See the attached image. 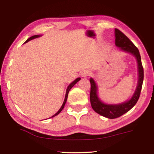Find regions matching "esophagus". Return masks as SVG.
<instances>
[{"label": "esophagus", "instance_id": "1", "mask_svg": "<svg viewBox=\"0 0 154 154\" xmlns=\"http://www.w3.org/2000/svg\"><path fill=\"white\" fill-rule=\"evenodd\" d=\"M90 74V71H88V70H85L82 72L81 75L83 77H86V76H88V75H89Z\"/></svg>", "mask_w": 154, "mask_h": 154}]
</instances>
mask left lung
Here are the masks:
<instances>
[{
    "label": "left lung",
    "mask_w": 154,
    "mask_h": 154,
    "mask_svg": "<svg viewBox=\"0 0 154 154\" xmlns=\"http://www.w3.org/2000/svg\"><path fill=\"white\" fill-rule=\"evenodd\" d=\"M115 44L120 50L132 54L135 57L138 66V83L135 92L130 100L119 104H107L102 102L97 95V86L93 79H90V103L92 108L96 113L110 119H116L130 111L140 98L144 80V69L142 64L141 56L139 50L133 43L119 29H115Z\"/></svg>",
    "instance_id": "obj_1"
}]
</instances>
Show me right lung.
I'll list each match as a JSON object with an SVG mask.
<instances>
[{"mask_svg": "<svg viewBox=\"0 0 154 154\" xmlns=\"http://www.w3.org/2000/svg\"><path fill=\"white\" fill-rule=\"evenodd\" d=\"M41 36V35H33V36H31V37H30L29 38H28L26 41V42H25L24 43H27V42H29V41H31V40H33V39H34V38H38V37H40ZM80 80H81V79H80V78H78V79H76L75 80V81H73L72 83H71V84H69V85L68 86V87H67V89H66V95H65V98H64V102H63V104H62V106H61V108L60 109V110H59L54 115H53L52 116V117H54V116H57V115H58L59 113H60L61 111H62V110L63 109H64V105H65V104H66V100H67V97H68V94H69V90H70L71 88H72V87L73 85H75V83H77L78 81H79Z\"/></svg>", "mask_w": 154, "mask_h": 154, "instance_id": "add662e5", "label": "right lung"}]
</instances>
